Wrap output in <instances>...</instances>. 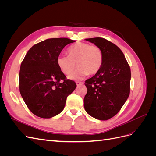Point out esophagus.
Masks as SVG:
<instances>
[{"label": "esophagus", "instance_id": "obj_1", "mask_svg": "<svg viewBox=\"0 0 156 156\" xmlns=\"http://www.w3.org/2000/svg\"><path fill=\"white\" fill-rule=\"evenodd\" d=\"M83 84V83H82V82H76V84H77V87L79 86V85H81V84Z\"/></svg>", "mask_w": 156, "mask_h": 156}]
</instances>
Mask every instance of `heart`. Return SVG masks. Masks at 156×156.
I'll return each instance as SVG.
<instances>
[{"mask_svg":"<svg viewBox=\"0 0 156 156\" xmlns=\"http://www.w3.org/2000/svg\"><path fill=\"white\" fill-rule=\"evenodd\" d=\"M68 54L69 56L59 55L56 63L60 70L65 75L71 73L77 64L79 68L69 75V79L80 80L89 73L94 75L102 66L103 52L100 47L96 45L79 42L70 47Z\"/></svg>","mask_w":156,"mask_h":156,"instance_id":"1","label":"heart"}]
</instances>
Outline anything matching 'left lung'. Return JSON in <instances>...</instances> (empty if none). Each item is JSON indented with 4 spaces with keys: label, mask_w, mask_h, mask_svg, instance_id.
I'll list each match as a JSON object with an SVG mask.
<instances>
[{
    "label": "left lung",
    "mask_w": 156,
    "mask_h": 156,
    "mask_svg": "<svg viewBox=\"0 0 156 156\" xmlns=\"http://www.w3.org/2000/svg\"><path fill=\"white\" fill-rule=\"evenodd\" d=\"M86 40L100 47L103 61L100 71L85 81L84 109L94 119L107 120L119 112L129 97L130 67L122 51L112 42L103 37Z\"/></svg>",
    "instance_id": "8db88e82"
}]
</instances>
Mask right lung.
Segmentation results:
<instances>
[{"mask_svg":"<svg viewBox=\"0 0 156 156\" xmlns=\"http://www.w3.org/2000/svg\"><path fill=\"white\" fill-rule=\"evenodd\" d=\"M75 40L50 38L33 45L21 64L20 91L36 116L50 119L64 109L66 98L76 88L60 70L56 59L66 45Z\"/></svg>","mask_w":156,"mask_h":156,"instance_id":"right-lung-1","label":"right lung"}]
</instances>
